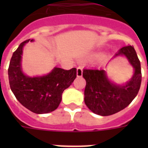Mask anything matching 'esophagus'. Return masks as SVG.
Segmentation results:
<instances>
[{
	"instance_id": "1",
	"label": "esophagus",
	"mask_w": 148,
	"mask_h": 148,
	"mask_svg": "<svg viewBox=\"0 0 148 148\" xmlns=\"http://www.w3.org/2000/svg\"><path fill=\"white\" fill-rule=\"evenodd\" d=\"M82 75H83V70H82V67L79 66L77 68V76L81 77Z\"/></svg>"
}]
</instances>
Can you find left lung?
<instances>
[{"label":"left lung","instance_id":"1","mask_svg":"<svg viewBox=\"0 0 148 148\" xmlns=\"http://www.w3.org/2000/svg\"><path fill=\"white\" fill-rule=\"evenodd\" d=\"M115 57H124L134 68V74L124 84H117L108 78L103 68L84 69L86 81L84 103L92 112L109 116L127 107L137 96L141 84L140 60L133 46L123 47Z\"/></svg>","mask_w":148,"mask_h":148}]
</instances>
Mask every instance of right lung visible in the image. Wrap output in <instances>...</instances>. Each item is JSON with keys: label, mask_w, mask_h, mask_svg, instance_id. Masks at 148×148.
<instances>
[{"label": "right lung", "mask_w": 148, "mask_h": 148, "mask_svg": "<svg viewBox=\"0 0 148 148\" xmlns=\"http://www.w3.org/2000/svg\"><path fill=\"white\" fill-rule=\"evenodd\" d=\"M22 42L14 52L8 68L10 89L17 101L35 114H47L53 111L60 104L62 94L71 85L77 77V69L66 71L53 67L49 74L44 76L29 77L22 71L21 59L25 44Z\"/></svg>", "instance_id": "1"}]
</instances>
